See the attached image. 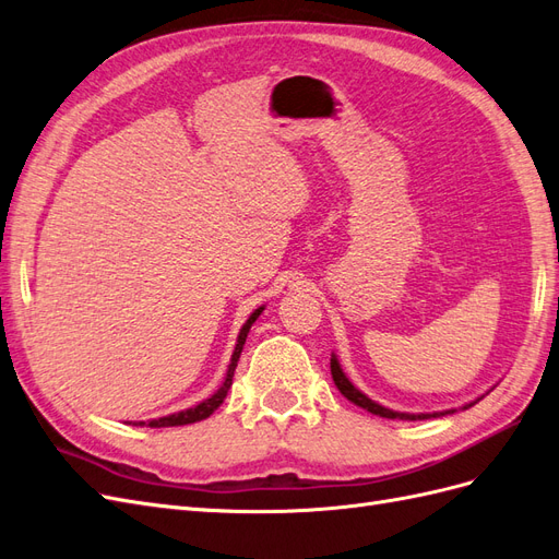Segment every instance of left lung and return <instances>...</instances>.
I'll return each instance as SVG.
<instances>
[{
    "label": "left lung",
    "instance_id": "obj_1",
    "mask_svg": "<svg viewBox=\"0 0 559 559\" xmlns=\"http://www.w3.org/2000/svg\"><path fill=\"white\" fill-rule=\"evenodd\" d=\"M331 376H333L335 386L341 389V394H343L347 401H352L354 405H359V408H364V411H368V413L386 417V419H429V417L454 413V411H443V413H417V415H415V413H396V411H389V408H384V405H380V403H376V401H370L364 392H359V389L349 382V378L343 373L341 364H337L335 354H331ZM478 401H480V399H478ZM473 403H476V401H473ZM473 403L464 405V408H471Z\"/></svg>",
    "mask_w": 559,
    "mask_h": 559
}]
</instances>
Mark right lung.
Here are the masks:
<instances>
[{
	"mask_svg": "<svg viewBox=\"0 0 559 559\" xmlns=\"http://www.w3.org/2000/svg\"><path fill=\"white\" fill-rule=\"evenodd\" d=\"M263 310H265V308L253 310V312L249 314V319L245 321V326L240 329V335H238V345H235V352H233L230 364H228L226 380H224V384L218 386L210 399H205L202 403L193 405V408H189V411H181V413H175V415H165V417H158V419H148V421H134V425H140V427H142V425H146V427H181V425H193V421H200V419H207V417L218 408V405L224 403V399H226V394H228V389H230V384H233L235 366H238V361H240V354H242V347H245V341H247V333H249L251 324L259 319V314H261Z\"/></svg>",
	"mask_w": 559,
	"mask_h": 559,
	"instance_id": "obj_1",
	"label": "right lung"
}]
</instances>
